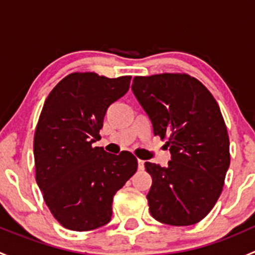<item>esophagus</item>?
Returning a JSON list of instances; mask_svg holds the SVG:
<instances>
[{"mask_svg": "<svg viewBox=\"0 0 255 255\" xmlns=\"http://www.w3.org/2000/svg\"><path fill=\"white\" fill-rule=\"evenodd\" d=\"M138 170H144V161L138 159Z\"/></svg>", "mask_w": 255, "mask_h": 255, "instance_id": "obj_1", "label": "esophagus"}]
</instances>
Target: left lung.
I'll list each match as a JSON object with an SVG mask.
<instances>
[{
  "instance_id": "1",
  "label": "left lung",
  "mask_w": 255,
  "mask_h": 255,
  "mask_svg": "<svg viewBox=\"0 0 255 255\" xmlns=\"http://www.w3.org/2000/svg\"><path fill=\"white\" fill-rule=\"evenodd\" d=\"M132 91L149 116L154 134L168 138V166L145 163L153 179L149 211L159 222L190 226L212 210L230 168V139L211 92L189 75L133 79Z\"/></svg>"
}]
</instances>
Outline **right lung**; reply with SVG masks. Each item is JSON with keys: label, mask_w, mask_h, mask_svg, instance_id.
I'll return each mask as SVG.
<instances>
[{"label": "right lung", "mask_w": 255, "mask_h": 255, "mask_svg": "<svg viewBox=\"0 0 255 255\" xmlns=\"http://www.w3.org/2000/svg\"><path fill=\"white\" fill-rule=\"evenodd\" d=\"M130 76L74 73L51 90L34 135L35 179L54 217L71 231L111 221L116 192L137 171V158L110 154L99 140L107 109L127 94Z\"/></svg>", "instance_id": "right-lung-1"}]
</instances>
